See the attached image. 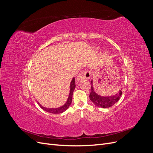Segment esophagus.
Returning <instances> with one entry per match:
<instances>
[{"instance_id":"1","label":"esophagus","mask_w":153,"mask_h":153,"mask_svg":"<svg viewBox=\"0 0 153 153\" xmlns=\"http://www.w3.org/2000/svg\"><path fill=\"white\" fill-rule=\"evenodd\" d=\"M91 76V73L88 71H83L79 74V75L78 76V80H85L89 78Z\"/></svg>"}]
</instances>
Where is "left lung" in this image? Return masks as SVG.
Listing matches in <instances>:
<instances>
[{
    "label": "left lung",
    "mask_w": 153,
    "mask_h": 153,
    "mask_svg": "<svg viewBox=\"0 0 153 153\" xmlns=\"http://www.w3.org/2000/svg\"><path fill=\"white\" fill-rule=\"evenodd\" d=\"M91 93L89 95V98L91 101L96 106L101 108H109L110 106H113L119 100L120 98L122 95V88L117 92L115 95L112 96H101L96 93L94 91L93 87V80L91 81Z\"/></svg>",
    "instance_id": "8db88e82"
}]
</instances>
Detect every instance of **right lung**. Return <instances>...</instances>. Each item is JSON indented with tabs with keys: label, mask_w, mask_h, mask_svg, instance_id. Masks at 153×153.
I'll return each mask as SVG.
<instances>
[{
	"label": "right lung",
	"mask_w": 153,
	"mask_h": 153,
	"mask_svg": "<svg viewBox=\"0 0 153 153\" xmlns=\"http://www.w3.org/2000/svg\"><path fill=\"white\" fill-rule=\"evenodd\" d=\"M75 77H73L71 80V82L70 83V87H69V94L68 96V100L66 101V102L64 103L62 106H60V107L58 108H46L43 106L41 105L38 101V103L39 104V105L40 106V107L43 109L46 112H47L48 113H51V114H61L64 112V111H66L69 107V106H70L71 102H72V97H73V91L75 89Z\"/></svg>",
	"instance_id": "right-lung-1"
}]
</instances>
